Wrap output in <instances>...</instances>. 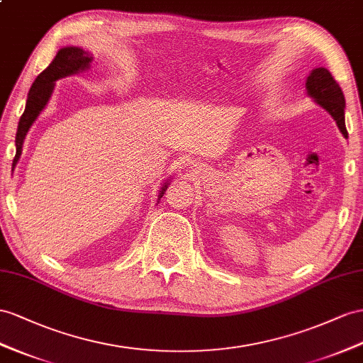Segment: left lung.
Masks as SVG:
<instances>
[{"mask_svg":"<svg viewBox=\"0 0 363 363\" xmlns=\"http://www.w3.org/2000/svg\"><path fill=\"white\" fill-rule=\"evenodd\" d=\"M305 87L306 93L336 121L342 135L348 138L345 127V111H343V108H345V98H343V91L331 73L325 67L313 69L310 77L306 78Z\"/></svg>","mask_w":363,"mask_h":363,"instance_id":"8db88e82","label":"left lung"}]
</instances>
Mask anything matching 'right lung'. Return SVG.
<instances>
[{
    "mask_svg": "<svg viewBox=\"0 0 363 363\" xmlns=\"http://www.w3.org/2000/svg\"><path fill=\"white\" fill-rule=\"evenodd\" d=\"M91 60H93L91 55L86 50H82L81 48H62L61 50H58L57 57H55L53 61L49 64V67L43 70L40 75L36 77L35 82L29 90V95H27L24 113L20 118V123H18L16 138H15L16 155L13 157V167L16 165L18 160H20L21 156L23 143L27 132H29L33 121L40 116L43 108L45 107V104H48L52 96L55 81L70 77V75H77L79 72L89 70ZM167 187H169V184L165 182L157 199L164 196V191Z\"/></svg>",
    "mask_w": 363,
    "mask_h": 363,
    "instance_id": "obj_1",
    "label": "right lung"
}]
</instances>
